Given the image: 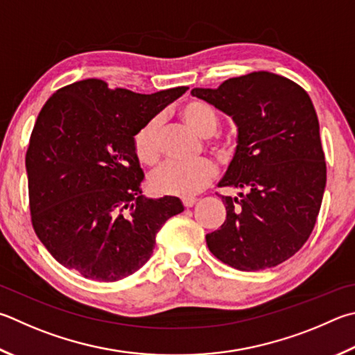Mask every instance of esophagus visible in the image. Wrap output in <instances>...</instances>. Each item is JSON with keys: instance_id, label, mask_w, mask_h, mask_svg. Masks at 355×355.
Masks as SVG:
<instances>
[{"instance_id": "1", "label": "esophagus", "mask_w": 355, "mask_h": 355, "mask_svg": "<svg viewBox=\"0 0 355 355\" xmlns=\"http://www.w3.org/2000/svg\"><path fill=\"white\" fill-rule=\"evenodd\" d=\"M182 202H183V206H184V208H192V206L196 205L197 200H196L194 197H188V198H183Z\"/></svg>"}]
</instances>
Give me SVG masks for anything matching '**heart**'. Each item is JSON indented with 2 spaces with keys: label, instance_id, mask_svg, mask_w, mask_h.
I'll list each match as a JSON object with an SVG mask.
<instances>
[{
  "label": "heart",
  "instance_id": "b5f03b06",
  "mask_svg": "<svg viewBox=\"0 0 355 355\" xmlns=\"http://www.w3.org/2000/svg\"><path fill=\"white\" fill-rule=\"evenodd\" d=\"M180 118L191 130L203 138H209L218 128V114L211 104L200 99H191L184 102L180 108ZM161 121L153 118L135 133L133 150L135 155L147 166L155 164L159 159L161 147ZM214 150L218 155H225L228 152V146L216 141ZM217 177V167L212 161L202 159L192 164L166 163L150 175V188L153 192L161 196L175 197H191L205 189L212 180Z\"/></svg>",
  "mask_w": 355,
  "mask_h": 355
}]
</instances>
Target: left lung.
<instances>
[{"mask_svg":"<svg viewBox=\"0 0 355 355\" xmlns=\"http://www.w3.org/2000/svg\"><path fill=\"white\" fill-rule=\"evenodd\" d=\"M192 96L237 125L236 153L218 188L227 218L206 234L218 261L242 272L279 266L300 251L317 222L326 188L320 124L309 94L287 77L254 71Z\"/></svg>","mask_w":355,"mask_h":355,"instance_id":"left-lung-1","label":"left lung"}]
</instances>
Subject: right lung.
Wrapping results in <instances>:
<instances>
[{
  "instance_id": "right-lung-1",
  "label": "right lung",
  "mask_w": 355,
  "mask_h": 355,
  "mask_svg": "<svg viewBox=\"0 0 355 355\" xmlns=\"http://www.w3.org/2000/svg\"><path fill=\"white\" fill-rule=\"evenodd\" d=\"M186 89L139 94L85 79L43 105L26 152L29 208L38 239L63 267L113 282L149 261L161 227L184 208L177 197L141 194L133 137Z\"/></svg>"
}]
</instances>
